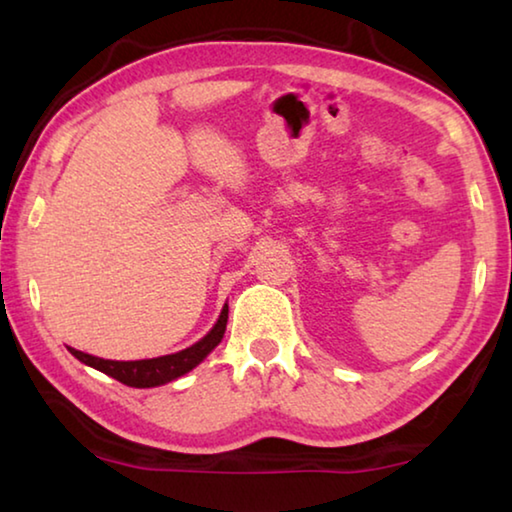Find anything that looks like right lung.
<instances>
[{
    "mask_svg": "<svg viewBox=\"0 0 512 512\" xmlns=\"http://www.w3.org/2000/svg\"><path fill=\"white\" fill-rule=\"evenodd\" d=\"M225 323H228V307H223L219 320H216V325L212 327V332L203 336L198 343H194L192 348L180 350L176 354H167V357H158V359L110 361V359L92 357V354H85V352L74 350V348H67V350L72 352L76 359L83 361L85 366H92L101 372H106L108 377L121 381V384L135 386V388H151V386L167 384V381L185 375V372L196 368L198 363H201L207 354H210L216 345L221 343L223 332H225Z\"/></svg>",
    "mask_w": 512,
    "mask_h": 512,
    "instance_id": "right-lung-1",
    "label": "right lung"
}]
</instances>
